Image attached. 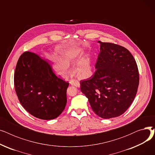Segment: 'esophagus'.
<instances>
[{
  "mask_svg": "<svg viewBox=\"0 0 155 155\" xmlns=\"http://www.w3.org/2000/svg\"><path fill=\"white\" fill-rule=\"evenodd\" d=\"M70 84H71V85H73V86H75V87H76L79 88V87H80V82H78V80H72V81H71V82H70Z\"/></svg>",
  "mask_w": 155,
  "mask_h": 155,
  "instance_id": "esophagus-1",
  "label": "esophagus"
}]
</instances>
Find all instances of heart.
<instances>
[{"label": "heart", "instance_id": "heart-1", "mask_svg": "<svg viewBox=\"0 0 155 155\" xmlns=\"http://www.w3.org/2000/svg\"><path fill=\"white\" fill-rule=\"evenodd\" d=\"M55 51L62 57L56 54L51 56L52 67L57 75L67 77L70 73L69 63L76 64L75 71L81 77H85L91 69V59L88 56L81 58V53L78 48L66 46H57Z\"/></svg>", "mask_w": 155, "mask_h": 155}]
</instances>
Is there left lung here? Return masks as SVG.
I'll return each mask as SVG.
<instances>
[{"instance_id":"left-lung-1","label":"left lung","mask_w":155,"mask_h":155,"mask_svg":"<svg viewBox=\"0 0 155 155\" xmlns=\"http://www.w3.org/2000/svg\"><path fill=\"white\" fill-rule=\"evenodd\" d=\"M14 82L20 103L33 116L54 119L64 109L69 83L56 77L51 65L38 54L26 51L21 55Z\"/></svg>"}]
</instances>
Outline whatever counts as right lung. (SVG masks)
<instances>
[{
  "label": "right lung",
  "instance_id": "1",
  "mask_svg": "<svg viewBox=\"0 0 155 155\" xmlns=\"http://www.w3.org/2000/svg\"><path fill=\"white\" fill-rule=\"evenodd\" d=\"M100 52L91 78L80 81V90L96 114L104 119L124 114L133 102L139 85L136 62L126 48L98 41Z\"/></svg>",
  "mask_w": 155,
  "mask_h": 155
}]
</instances>
